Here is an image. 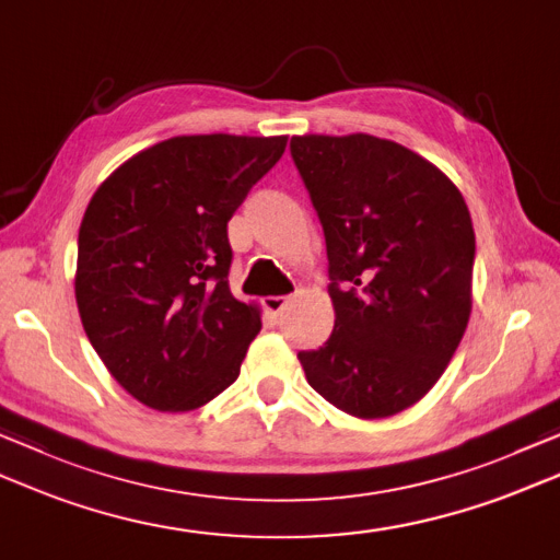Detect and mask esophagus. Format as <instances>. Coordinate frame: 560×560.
I'll return each mask as SVG.
<instances>
[{"instance_id":"1","label":"esophagus","mask_w":560,"mask_h":560,"mask_svg":"<svg viewBox=\"0 0 560 560\" xmlns=\"http://www.w3.org/2000/svg\"><path fill=\"white\" fill-rule=\"evenodd\" d=\"M289 303V295H267L265 301H261V305L271 313V315H279L283 311V305Z\"/></svg>"}]
</instances>
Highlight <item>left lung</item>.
<instances>
[{
    "instance_id": "obj_1",
    "label": "left lung",
    "mask_w": 560,
    "mask_h": 560,
    "mask_svg": "<svg viewBox=\"0 0 560 560\" xmlns=\"http://www.w3.org/2000/svg\"><path fill=\"white\" fill-rule=\"evenodd\" d=\"M323 223L335 330L299 352L311 386L347 415L390 418L422 400L470 317L476 233L462 191L398 142L293 136Z\"/></svg>"
}]
</instances>
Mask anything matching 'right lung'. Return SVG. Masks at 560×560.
Instances as JSON below:
<instances>
[{
  "instance_id": "add662e5",
  "label": "right lung",
  "mask_w": 560,
  "mask_h": 560,
  "mask_svg": "<svg viewBox=\"0 0 560 560\" xmlns=\"http://www.w3.org/2000/svg\"><path fill=\"white\" fill-rule=\"evenodd\" d=\"M287 140H162L120 164L86 206L77 308L108 374L148 408L196 410L240 376L261 311L230 293L228 221Z\"/></svg>"
}]
</instances>
